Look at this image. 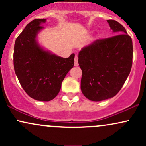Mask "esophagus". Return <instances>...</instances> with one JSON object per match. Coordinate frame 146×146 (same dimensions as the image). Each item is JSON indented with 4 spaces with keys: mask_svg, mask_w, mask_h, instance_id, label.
<instances>
[{
    "mask_svg": "<svg viewBox=\"0 0 146 146\" xmlns=\"http://www.w3.org/2000/svg\"><path fill=\"white\" fill-rule=\"evenodd\" d=\"M75 66H78V65H79V64H78V56H75Z\"/></svg>",
    "mask_w": 146,
    "mask_h": 146,
    "instance_id": "esophagus-1",
    "label": "esophagus"
}]
</instances>
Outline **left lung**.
Instances as JSON below:
<instances>
[{"label": "left lung", "mask_w": 146, "mask_h": 146, "mask_svg": "<svg viewBox=\"0 0 146 146\" xmlns=\"http://www.w3.org/2000/svg\"><path fill=\"white\" fill-rule=\"evenodd\" d=\"M115 36L98 40L79 52L82 71L81 90L88 100L102 101L115 96L130 74L133 46L126 30L116 21L108 20Z\"/></svg>", "instance_id": "1"}]
</instances>
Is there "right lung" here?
I'll return each instance as SVG.
<instances>
[{"label": "right lung", "instance_id": "right-lung-1", "mask_svg": "<svg viewBox=\"0 0 146 146\" xmlns=\"http://www.w3.org/2000/svg\"><path fill=\"white\" fill-rule=\"evenodd\" d=\"M46 19H35L27 24L14 44V71L27 94L38 101L48 102L57 96L62 82L73 67L75 54L63 58L45 50L37 36L44 29Z\"/></svg>", "mask_w": 146, "mask_h": 146}]
</instances>
